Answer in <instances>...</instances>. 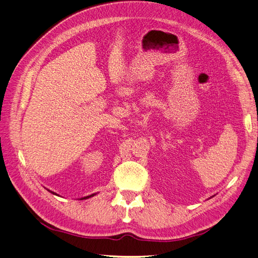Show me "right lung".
I'll list each match as a JSON object with an SVG mask.
<instances>
[{"mask_svg": "<svg viewBox=\"0 0 258 258\" xmlns=\"http://www.w3.org/2000/svg\"><path fill=\"white\" fill-rule=\"evenodd\" d=\"M51 194H53V195H57V194H55V192H52V191H50ZM97 194H93V195H91V196H87V197H85V198H81V200H83V199H89V198H91V197H93V196H95Z\"/></svg>", "mask_w": 258, "mask_h": 258, "instance_id": "1", "label": "right lung"}]
</instances>
